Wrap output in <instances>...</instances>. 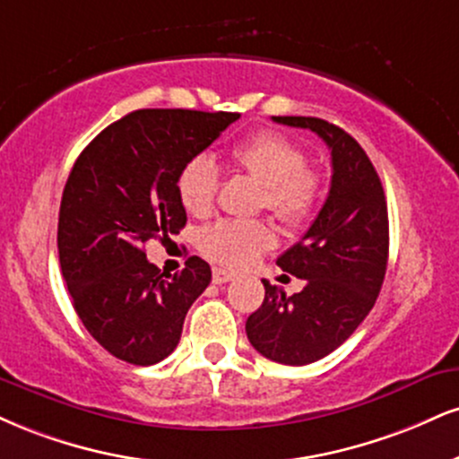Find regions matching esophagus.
Wrapping results in <instances>:
<instances>
[{
	"mask_svg": "<svg viewBox=\"0 0 459 459\" xmlns=\"http://www.w3.org/2000/svg\"><path fill=\"white\" fill-rule=\"evenodd\" d=\"M235 280L233 272H226V269H213V284H226Z\"/></svg>",
	"mask_w": 459,
	"mask_h": 459,
	"instance_id": "esophagus-1",
	"label": "esophagus"
}]
</instances>
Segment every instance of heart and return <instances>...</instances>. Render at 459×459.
Returning <instances> with one entry per match:
<instances>
[{
  "label": "heart",
  "instance_id": "b5f03b06",
  "mask_svg": "<svg viewBox=\"0 0 459 459\" xmlns=\"http://www.w3.org/2000/svg\"><path fill=\"white\" fill-rule=\"evenodd\" d=\"M230 164L263 186V205L280 222L301 226L323 198V175L306 164V152L295 141L272 130L256 132L229 149ZM220 170L209 156H195L177 175L181 205L195 215L213 209ZM273 244V230L261 220H222L203 233V250L226 267H246Z\"/></svg>",
  "mask_w": 459,
  "mask_h": 459
}]
</instances>
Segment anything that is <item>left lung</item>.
I'll return each mask as SVG.
<instances>
[{"instance_id":"8db88e82","label":"left lung","mask_w":459,"mask_h":459,"mask_svg":"<svg viewBox=\"0 0 459 459\" xmlns=\"http://www.w3.org/2000/svg\"><path fill=\"white\" fill-rule=\"evenodd\" d=\"M306 128L331 149V187L301 241L278 267L306 280L301 292L264 284L263 306L247 316L246 333L263 357L307 366L351 338L374 307L389 258V218L380 177L349 132L318 117H273Z\"/></svg>"}]
</instances>
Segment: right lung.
Instances as JSON below:
<instances>
[{
	"instance_id": "1",
	"label": "right lung",
	"mask_w": 459,
	"mask_h": 459,
	"mask_svg": "<svg viewBox=\"0 0 459 459\" xmlns=\"http://www.w3.org/2000/svg\"><path fill=\"white\" fill-rule=\"evenodd\" d=\"M237 119L239 113L224 110H134L104 128L70 170L59 207V264L81 323L121 361L167 359L187 310L212 282L198 256L162 273L147 261L145 244L184 229L177 175Z\"/></svg>"
}]
</instances>
